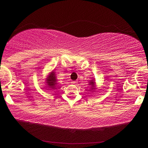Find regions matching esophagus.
I'll return each mask as SVG.
<instances>
[{
  "mask_svg": "<svg viewBox=\"0 0 148 148\" xmlns=\"http://www.w3.org/2000/svg\"><path fill=\"white\" fill-rule=\"evenodd\" d=\"M71 84H76L77 82H71Z\"/></svg>",
  "mask_w": 148,
  "mask_h": 148,
  "instance_id": "esophagus-1",
  "label": "esophagus"
}]
</instances>
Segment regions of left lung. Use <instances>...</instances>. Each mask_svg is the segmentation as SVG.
I'll return each instance as SVG.
<instances>
[{"mask_svg": "<svg viewBox=\"0 0 148 148\" xmlns=\"http://www.w3.org/2000/svg\"><path fill=\"white\" fill-rule=\"evenodd\" d=\"M95 79H92V80H90L89 83V85H90V91H92V92H95V86H96V83H95Z\"/></svg>", "mask_w": 148, "mask_h": 148, "instance_id": "1", "label": "left lung"}]
</instances>
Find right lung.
<instances>
[{"label": "right lung", "instance_id": "1", "mask_svg": "<svg viewBox=\"0 0 148 148\" xmlns=\"http://www.w3.org/2000/svg\"><path fill=\"white\" fill-rule=\"evenodd\" d=\"M46 81V85H47V86H46V87L50 88V89H56V84H57V79H56L55 71H52L48 75Z\"/></svg>", "mask_w": 148, "mask_h": 148}]
</instances>
